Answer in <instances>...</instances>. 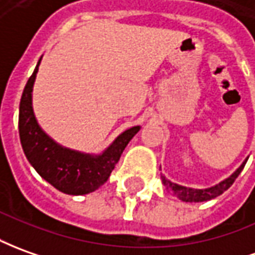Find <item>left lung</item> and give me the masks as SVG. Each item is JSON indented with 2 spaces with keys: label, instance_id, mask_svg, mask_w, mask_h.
Segmentation results:
<instances>
[{
  "label": "left lung",
  "instance_id": "left-lung-1",
  "mask_svg": "<svg viewBox=\"0 0 255 255\" xmlns=\"http://www.w3.org/2000/svg\"><path fill=\"white\" fill-rule=\"evenodd\" d=\"M247 161H245L243 164L239 166V169L232 176H229L228 179H225L224 182H221L217 186H214V187H210V189H204V190H197V189H189V187H183V186H179V184H175L169 182V180H166L164 176H161L162 179V183L164 186L168 189V190L171 191L172 194L175 196V197H178L179 200H182V201H193V203H201V201H208V200H211V198H215L221 196L224 191H226L229 187H231L233 182L236 180V178L239 176V173L243 171V168H245V165Z\"/></svg>",
  "mask_w": 255,
  "mask_h": 255
}]
</instances>
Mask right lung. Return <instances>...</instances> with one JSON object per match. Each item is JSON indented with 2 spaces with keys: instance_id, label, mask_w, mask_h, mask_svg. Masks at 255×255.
Here are the masks:
<instances>
[{
  "instance_id": "1",
  "label": "right lung",
  "mask_w": 255,
  "mask_h": 255,
  "mask_svg": "<svg viewBox=\"0 0 255 255\" xmlns=\"http://www.w3.org/2000/svg\"><path fill=\"white\" fill-rule=\"evenodd\" d=\"M40 61L26 83L19 105V137L22 148L37 173L55 189L75 196L87 194L97 190L108 180L125 147L140 128L134 126L124 131L108 150L97 157L58 145L40 129L31 107V91Z\"/></svg>"
}]
</instances>
